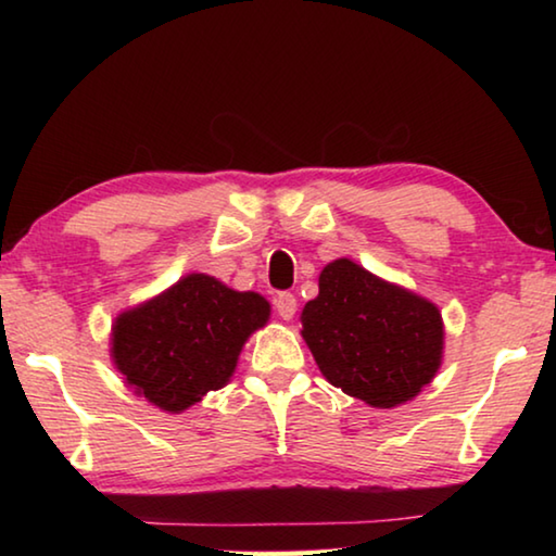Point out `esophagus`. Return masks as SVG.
Here are the masks:
<instances>
[{
    "label": "esophagus",
    "instance_id": "34e87169",
    "mask_svg": "<svg viewBox=\"0 0 556 556\" xmlns=\"http://www.w3.org/2000/svg\"><path fill=\"white\" fill-rule=\"evenodd\" d=\"M275 308H277V314L285 318V321H289V318H294V314H296V296L294 294H279L277 299H275Z\"/></svg>",
    "mask_w": 556,
    "mask_h": 556
}]
</instances>
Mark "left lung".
Returning a JSON list of instances; mask_svg holds the SVG:
<instances>
[{
    "mask_svg": "<svg viewBox=\"0 0 556 556\" xmlns=\"http://www.w3.org/2000/svg\"><path fill=\"white\" fill-rule=\"evenodd\" d=\"M301 326L324 378L380 409L417 397L444 353V321L431 301L345 257L324 267Z\"/></svg>",
    "mask_w": 556,
    "mask_h": 556,
    "instance_id": "left-lung-1",
    "label": "left lung"
}]
</instances>
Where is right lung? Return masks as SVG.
<instances>
[{"label": "right lung", "instance_id": "1", "mask_svg": "<svg viewBox=\"0 0 556 556\" xmlns=\"http://www.w3.org/2000/svg\"><path fill=\"white\" fill-rule=\"evenodd\" d=\"M269 301L208 275H188L164 294L119 314L110 353L125 382L154 407L178 414L232 378Z\"/></svg>", "mask_w": 556, "mask_h": 556}]
</instances>
